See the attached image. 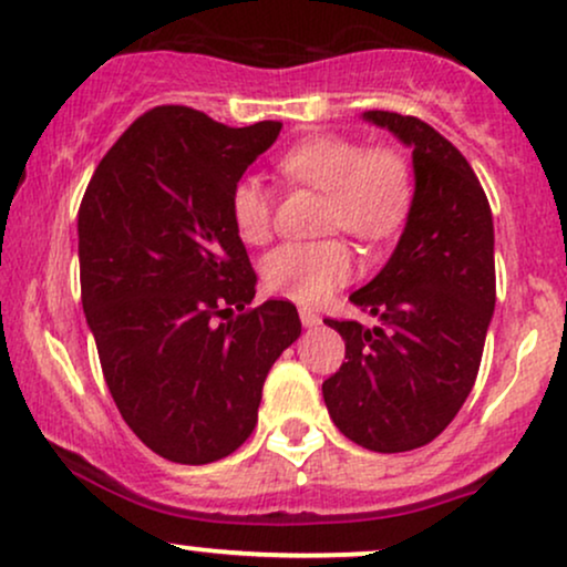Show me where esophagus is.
<instances>
[{"mask_svg":"<svg viewBox=\"0 0 567 567\" xmlns=\"http://www.w3.org/2000/svg\"><path fill=\"white\" fill-rule=\"evenodd\" d=\"M298 313H301V322H303V327H317V324H322V317H319L317 311H311V309H301Z\"/></svg>","mask_w":567,"mask_h":567,"instance_id":"esophagus-1","label":"esophagus"}]
</instances>
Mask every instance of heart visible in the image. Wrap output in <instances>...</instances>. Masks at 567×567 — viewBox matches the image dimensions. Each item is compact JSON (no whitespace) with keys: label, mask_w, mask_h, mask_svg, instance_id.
<instances>
[{"label":"heart","mask_w":567,"mask_h":567,"mask_svg":"<svg viewBox=\"0 0 567 567\" xmlns=\"http://www.w3.org/2000/svg\"><path fill=\"white\" fill-rule=\"evenodd\" d=\"M279 174L292 184L319 189L327 197L324 227L364 243H378L404 221L412 200L406 161L393 150H364L346 136H311L285 150ZM229 214L248 245L271 237L269 189L258 176H243L231 187ZM264 282L271 292L298 303H319L343 288L353 275V256L340 240L285 243L264 258Z\"/></svg>","instance_id":"1"}]
</instances>
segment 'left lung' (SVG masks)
<instances>
[{"instance_id": "8db88e82", "label": "left lung", "mask_w": 567, "mask_h": 567, "mask_svg": "<svg viewBox=\"0 0 567 567\" xmlns=\"http://www.w3.org/2000/svg\"><path fill=\"white\" fill-rule=\"evenodd\" d=\"M412 147L414 195L399 245L351 303L378 324L324 319L346 340L322 383L338 431L380 454L425 446L473 391L494 317V218L465 155L425 121L367 111Z\"/></svg>"}]
</instances>
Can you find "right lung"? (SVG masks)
<instances>
[{
  "label": "right lung",
  "mask_w": 567,
  "mask_h": 567,
  "mask_svg": "<svg viewBox=\"0 0 567 567\" xmlns=\"http://www.w3.org/2000/svg\"><path fill=\"white\" fill-rule=\"evenodd\" d=\"M279 128L153 107L107 150L81 200V303L102 374L136 439L179 465L243 446L266 374L301 336L290 301L245 309L256 275L229 214L231 187Z\"/></svg>",
  "instance_id": "1"
}]
</instances>
